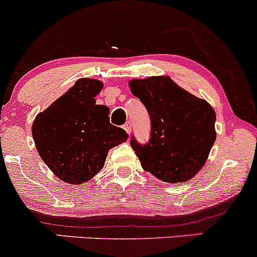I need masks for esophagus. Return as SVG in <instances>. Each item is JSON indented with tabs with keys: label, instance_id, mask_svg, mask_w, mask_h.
Listing matches in <instances>:
<instances>
[{
	"label": "esophagus",
	"instance_id": "obj_1",
	"mask_svg": "<svg viewBox=\"0 0 257 257\" xmlns=\"http://www.w3.org/2000/svg\"><path fill=\"white\" fill-rule=\"evenodd\" d=\"M123 130H125V131L127 132V134H130V132H131V122H130V121H127V122H126L125 125H123Z\"/></svg>",
	"mask_w": 257,
	"mask_h": 257
}]
</instances>
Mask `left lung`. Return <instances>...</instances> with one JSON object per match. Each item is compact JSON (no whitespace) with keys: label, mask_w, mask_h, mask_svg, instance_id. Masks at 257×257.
Here are the masks:
<instances>
[{"label":"left lung","mask_w":257,"mask_h":257,"mask_svg":"<svg viewBox=\"0 0 257 257\" xmlns=\"http://www.w3.org/2000/svg\"><path fill=\"white\" fill-rule=\"evenodd\" d=\"M151 121L150 140L134 148L145 171L167 183L186 182L204 166L215 142V112L205 100L179 88L169 76L130 83Z\"/></svg>","instance_id":"8db88e82"}]
</instances>
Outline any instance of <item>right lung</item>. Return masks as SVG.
<instances>
[{"label": "right lung", "mask_w": 257, "mask_h": 257, "mask_svg": "<svg viewBox=\"0 0 257 257\" xmlns=\"http://www.w3.org/2000/svg\"><path fill=\"white\" fill-rule=\"evenodd\" d=\"M102 83L79 79L32 126L39 156L64 182L80 184L101 171L109 150L126 141L125 130L110 123L109 107L95 105Z\"/></svg>", "instance_id": "right-lung-1"}]
</instances>
